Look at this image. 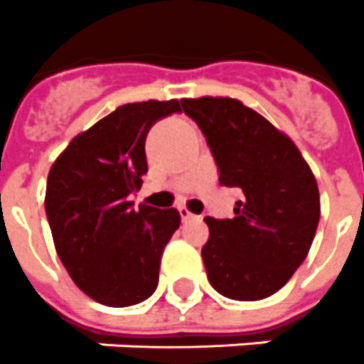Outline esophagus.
Here are the masks:
<instances>
[{
	"label": "esophagus",
	"mask_w": 364,
	"mask_h": 364,
	"mask_svg": "<svg viewBox=\"0 0 364 364\" xmlns=\"http://www.w3.org/2000/svg\"><path fill=\"white\" fill-rule=\"evenodd\" d=\"M178 212H180V218H182V222H188V220H191V218H193V214H191V212L188 210L186 206H180Z\"/></svg>",
	"instance_id": "1"
}]
</instances>
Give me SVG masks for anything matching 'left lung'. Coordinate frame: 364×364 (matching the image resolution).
Wrapping results in <instances>:
<instances>
[{"label": "left lung", "mask_w": 364, "mask_h": 364, "mask_svg": "<svg viewBox=\"0 0 364 364\" xmlns=\"http://www.w3.org/2000/svg\"><path fill=\"white\" fill-rule=\"evenodd\" d=\"M206 139L220 184L242 191L235 218H205L206 276L223 297L259 301L306 259L319 222V191L295 142L231 97L182 100Z\"/></svg>", "instance_id": "left-lung-1"}]
</instances>
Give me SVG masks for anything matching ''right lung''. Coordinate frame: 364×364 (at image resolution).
I'll return each mask as SVG.
<instances>
[{"mask_svg": "<svg viewBox=\"0 0 364 364\" xmlns=\"http://www.w3.org/2000/svg\"><path fill=\"white\" fill-rule=\"evenodd\" d=\"M182 112L176 100L127 103L69 142L46 180L45 210L58 257L94 301L124 308L158 287L176 208H133L146 174L144 142L158 120Z\"/></svg>", "mask_w": 364, "mask_h": 364, "instance_id": "obj_1", "label": "right lung"}]
</instances>
